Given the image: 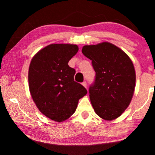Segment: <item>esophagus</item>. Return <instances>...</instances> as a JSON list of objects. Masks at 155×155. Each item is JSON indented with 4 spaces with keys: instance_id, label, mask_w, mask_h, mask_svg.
Instances as JSON below:
<instances>
[{
    "instance_id": "1",
    "label": "esophagus",
    "mask_w": 155,
    "mask_h": 155,
    "mask_svg": "<svg viewBox=\"0 0 155 155\" xmlns=\"http://www.w3.org/2000/svg\"><path fill=\"white\" fill-rule=\"evenodd\" d=\"M82 85L84 86V87L87 88V82H86V81H84V82H83Z\"/></svg>"
}]
</instances>
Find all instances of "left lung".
<instances>
[{
  "label": "left lung",
  "instance_id": "8db88e82",
  "mask_svg": "<svg viewBox=\"0 0 155 155\" xmlns=\"http://www.w3.org/2000/svg\"><path fill=\"white\" fill-rule=\"evenodd\" d=\"M83 54L91 60L96 72L89 87L90 101L96 114L106 120L121 115L134 93L135 71L129 57L108 42L84 46Z\"/></svg>",
  "mask_w": 155,
  "mask_h": 155
}]
</instances>
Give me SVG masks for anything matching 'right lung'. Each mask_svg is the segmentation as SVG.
I'll list each match as a JSON object with an SVG mask.
<instances>
[{
  "instance_id": "add662e5",
  "label": "right lung",
  "mask_w": 155,
  "mask_h": 155,
  "mask_svg": "<svg viewBox=\"0 0 155 155\" xmlns=\"http://www.w3.org/2000/svg\"><path fill=\"white\" fill-rule=\"evenodd\" d=\"M78 51L74 44H51L39 51L30 64L28 84L38 109L50 119L62 122L75 112L87 91L74 81L68 62Z\"/></svg>"
}]
</instances>
